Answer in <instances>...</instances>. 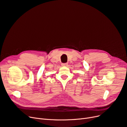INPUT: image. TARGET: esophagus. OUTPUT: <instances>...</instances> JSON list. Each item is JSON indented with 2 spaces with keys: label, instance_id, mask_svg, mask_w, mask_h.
I'll return each instance as SVG.
<instances>
[{
  "label": "esophagus",
  "instance_id": "34e87169",
  "mask_svg": "<svg viewBox=\"0 0 127 127\" xmlns=\"http://www.w3.org/2000/svg\"><path fill=\"white\" fill-rule=\"evenodd\" d=\"M67 65H68V64H61V66H67Z\"/></svg>",
  "mask_w": 127,
  "mask_h": 127
}]
</instances>
